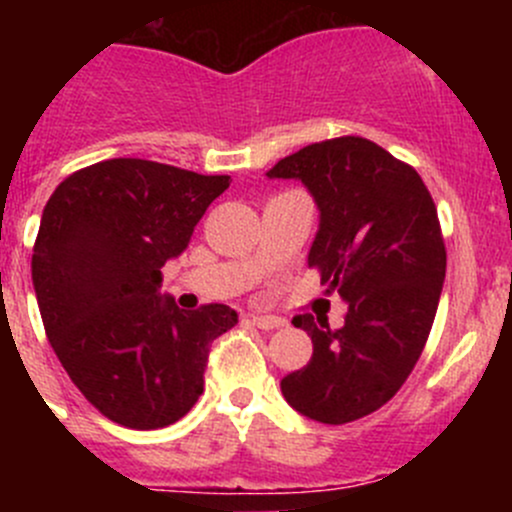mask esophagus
<instances>
[{
    "label": "esophagus",
    "instance_id": "34e87169",
    "mask_svg": "<svg viewBox=\"0 0 512 512\" xmlns=\"http://www.w3.org/2000/svg\"><path fill=\"white\" fill-rule=\"evenodd\" d=\"M250 319H252V324H255V327L265 329V332H270V329H282L287 324L285 319L270 317V314H250Z\"/></svg>",
    "mask_w": 512,
    "mask_h": 512
}]
</instances>
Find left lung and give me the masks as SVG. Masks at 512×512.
Returning a JSON list of instances; mask_svg holds the SVG:
<instances>
[{
    "mask_svg": "<svg viewBox=\"0 0 512 512\" xmlns=\"http://www.w3.org/2000/svg\"><path fill=\"white\" fill-rule=\"evenodd\" d=\"M267 178L302 180L309 190L319 230L307 262L347 302L342 329L312 314L292 319L314 352L280 381L282 396L329 426L374 414L414 371L446 280L431 193L411 165L359 136L304 146Z\"/></svg>",
    "mask_w": 512,
    "mask_h": 512,
    "instance_id": "8db88e82",
    "label": "left lung"
}]
</instances>
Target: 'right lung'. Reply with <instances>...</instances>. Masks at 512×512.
Instances as JSON below:
<instances>
[{
	"instance_id": "add662e5",
	"label": "right lung",
	"mask_w": 512,
	"mask_h": 512,
	"mask_svg": "<svg viewBox=\"0 0 512 512\" xmlns=\"http://www.w3.org/2000/svg\"><path fill=\"white\" fill-rule=\"evenodd\" d=\"M230 175L111 158L59 183L41 215L32 280L46 337L81 394L111 421L153 431L203 394L210 342L237 324L227 304L185 312L160 294Z\"/></svg>"
}]
</instances>
